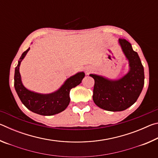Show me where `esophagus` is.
<instances>
[{"instance_id": "obj_1", "label": "esophagus", "mask_w": 158, "mask_h": 158, "mask_svg": "<svg viewBox=\"0 0 158 158\" xmlns=\"http://www.w3.org/2000/svg\"><path fill=\"white\" fill-rule=\"evenodd\" d=\"M85 72H86L87 73V74H89L90 72V69H89V68H87L86 69H85Z\"/></svg>"}]
</instances>
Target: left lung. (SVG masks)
Returning <instances> with one entry per match:
<instances>
[{
	"label": "left lung",
	"mask_w": 158,
	"mask_h": 158,
	"mask_svg": "<svg viewBox=\"0 0 158 158\" xmlns=\"http://www.w3.org/2000/svg\"><path fill=\"white\" fill-rule=\"evenodd\" d=\"M118 42L129 60V73L116 81L90 74L95 80L93 95L95 104L111 111H123L132 106L137 100L144 84L143 67L138 53L125 39L120 38Z\"/></svg>",
	"instance_id": "left-lung-1"
}]
</instances>
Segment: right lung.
<instances>
[{
  "label": "right lung",
  "instance_id": "1",
  "mask_svg": "<svg viewBox=\"0 0 158 158\" xmlns=\"http://www.w3.org/2000/svg\"><path fill=\"white\" fill-rule=\"evenodd\" d=\"M30 48L22 53L15 68V88L19 98L26 108L42 116H52L65 110L68 106L70 98L69 91L81 82L85 76L84 73H79L67 79L65 84L57 91L51 94L42 95L32 92L23 86L21 80L19 66Z\"/></svg>",
  "mask_w": 158,
  "mask_h": 158
}]
</instances>
